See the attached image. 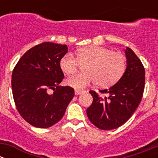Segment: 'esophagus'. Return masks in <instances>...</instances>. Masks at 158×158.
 Returning <instances> with one entry per match:
<instances>
[{
  "mask_svg": "<svg viewBox=\"0 0 158 158\" xmlns=\"http://www.w3.org/2000/svg\"><path fill=\"white\" fill-rule=\"evenodd\" d=\"M83 92H85L84 91H82V90H78V89H76L75 90V95H81V94H82Z\"/></svg>",
  "mask_w": 158,
  "mask_h": 158,
  "instance_id": "34e87169",
  "label": "esophagus"
}]
</instances>
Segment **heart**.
Returning <instances> with one entry per match:
<instances>
[{
	"instance_id": "heart-1",
	"label": "heart",
	"mask_w": 158,
	"mask_h": 158,
	"mask_svg": "<svg viewBox=\"0 0 158 158\" xmlns=\"http://www.w3.org/2000/svg\"><path fill=\"white\" fill-rule=\"evenodd\" d=\"M76 58L72 53H66L60 61L62 71L66 75L76 73L79 65L84 72L66 79L70 87L82 89L95 82L99 88L114 85L122 78L126 69V60L122 54L102 47H88L79 49Z\"/></svg>"
}]
</instances>
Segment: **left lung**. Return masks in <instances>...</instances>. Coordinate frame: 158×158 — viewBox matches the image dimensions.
Here are the masks:
<instances>
[{
    "label": "left lung",
    "instance_id": "obj_1",
    "mask_svg": "<svg viewBox=\"0 0 158 158\" xmlns=\"http://www.w3.org/2000/svg\"><path fill=\"white\" fill-rule=\"evenodd\" d=\"M127 67L118 82L109 89L100 90L107 96L102 98L94 91L92 105L87 109L89 121L102 130L122 126L134 114L142 98L145 82L143 64L131 49L125 51Z\"/></svg>",
    "mask_w": 158,
    "mask_h": 158
}]
</instances>
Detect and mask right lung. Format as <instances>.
I'll use <instances>...</instances> for the list:
<instances>
[{
	"label": "right lung",
	"mask_w": 158,
	"mask_h": 158,
	"mask_svg": "<svg viewBox=\"0 0 158 158\" xmlns=\"http://www.w3.org/2000/svg\"><path fill=\"white\" fill-rule=\"evenodd\" d=\"M67 52L66 45L42 43L27 51L13 70L16 107L33 126L47 128L55 125L74 97L73 88L60 85L64 78L60 61Z\"/></svg>",
	"instance_id": "right-lung-1"
}]
</instances>
